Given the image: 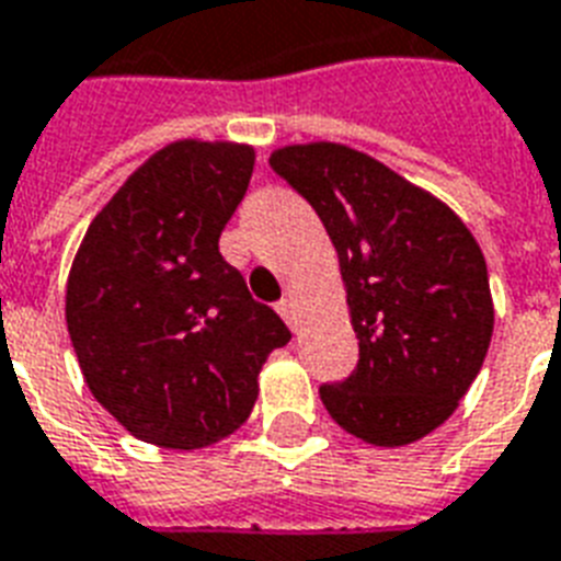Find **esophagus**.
I'll return each instance as SVG.
<instances>
[{
  "label": "esophagus",
  "instance_id": "obj_1",
  "mask_svg": "<svg viewBox=\"0 0 561 561\" xmlns=\"http://www.w3.org/2000/svg\"><path fill=\"white\" fill-rule=\"evenodd\" d=\"M277 312L284 316V321L289 328H298V312H295V301L293 298H284V301H277Z\"/></svg>",
  "mask_w": 561,
  "mask_h": 561
}]
</instances>
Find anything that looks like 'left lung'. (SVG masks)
Here are the masks:
<instances>
[{
    "mask_svg": "<svg viewBox=\"0 0 561 561\" xmlns=\"http://www.w3.org/2000/svg\"><path fill=\"white\" fill-rule=\"evenodd\" d=\"M272 169L312 204L340 254L359 363L321 403L377 447L445 424L483 368L494 304L474 233L436 195L340 142L272 151Z\"/></svg>",
    "mask_w": 561,
    "mask_h": 561,
    "instance_id": "obj_1",
    "label": "left lung"
}]
</instances>
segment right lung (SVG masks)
Masks as SVG:
<instances>
[{
	"label": "right lung",
	"mask_w": 561,
	"mask_h": 561,
	"mask_svg": "<svg viewBox=\"0 0 561 561\" xmlns=\"http://www.w3.org/2000/svg\"><path fill=\"white\" fill-rule=\"evenodd\" d=\"M251 172L245 142H169L95 213L69 268L81 375L149 445L195 450L231 436L268 354L293 340L219 254Z\"/></svg>",
	"instance_id": "add662e5"
}]
</instances>
